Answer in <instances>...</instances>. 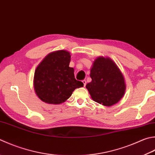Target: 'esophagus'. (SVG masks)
Masks as SVG:
<instances>
[{
	"mask_svg": "<svg viewBox=\"0 0 155 155\" xmlns=\"http://www.w3.org/2000/svg\"><path fill=\"white\" fill-rule=\"evenodd\" d=\"M82 83H83V84H84V86L85 87V86H86V81L85 80H82Z\"/></svg>",
	"mask_w": 155,
	"mask_h": 155,
	"instance_id": "esophagus-1",
	"label": "esophagus"
}]
</instances>
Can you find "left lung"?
Segmentation results:
<instances>
[{
    "label": "left lung",
    "instance_id": "8db88e82",
    "mask_svg": "<svg viewBox=\"0 0 155 155\" xmlns=\"http://www.w3.org/2000/svg\"><path fill=\"white\" fill-rule=\"evenodd\" d=\"M90 76L92 81L86 87L96 103L110 107L124 96L126 87L124 75L109 57H99L95 59Z\"/></svg>",
    "mask_w": 155,
    "mask_h": 155
}]
</instances>
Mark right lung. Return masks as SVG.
Instances as JSON below:
<instances>
[{
	"label": "right lung",
	"instance_id": "right-lung-1",
	"mask_svg": "<svg viewBox=\"0 0 155 155\" xmlns=\"http://www.w3.org/2000/svg\"><path fill=\"white\" fill-rule=\"evenodd\" d=\"M70 52L61 50L51 52L36 68L34 88L42 101L58 104L66 101L75 89L83 87L75 80L74 69L70 68Z\"/></svg>",
	"mask_w": 155,
	"mask_h": 155
}]
</instances>
